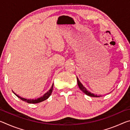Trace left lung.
<instances>
[{
  "label": "left lung",
  "instance_id": "8db88e82",
  "mask_svg": "<svg viewBox=\"0 0 130 130\" xmlns=\"http://www.w3.org/2000/svg\"><path fill=\"white\" fill-rule=\"evenodd\" d=\"M77 84H78V86L79 87V88H80L81 91H82L85 94H86L87 95L89 96H91V97H95V98H98V97H102V95H97V94H94V93H91V92H90L89 91H87L86 88L83 86V85L81 83L80 80H78L77 77Z\"/></svg>",
  "mask_w": 130,
  "mask_h": 130
}]
</instances>
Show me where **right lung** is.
<instances>
[{"label":"right lung","instance_id":"add662e5","mask_svg":"<svg viewBox=\"0 0 130 130\" xmlns=\"http://www.w3.org/2000/svg\"><path fill=\"white\" fill-rule=\"evenodd\" d=\"M53 85H54V83L52 85V87L50 88V89L46 92V93H45L42 96H41V97H40V98L37 99H27L23 98H22V97L18 95V94L15 93L13 91H12V92H13V93H14L15 95L18 97V98H19L20 99L24 101V102L28 103H30V104H37V103H39L40 102H43V101L49 98L50 96L51 95V94L52 93L53 89Z\"/></svg>","mask_w":130,"mask_h":130}]
</instances>
